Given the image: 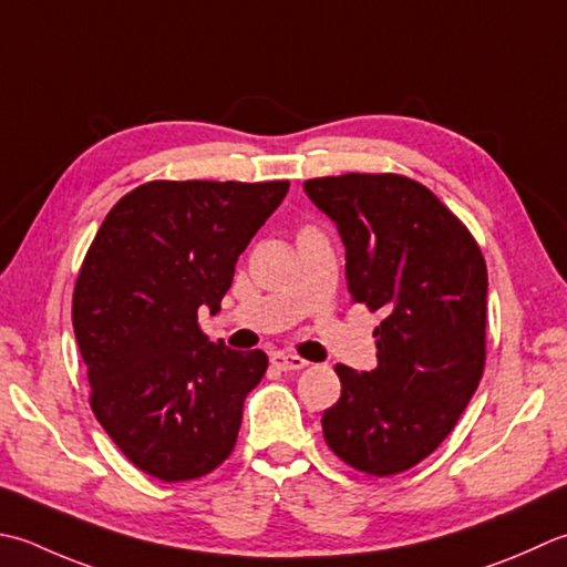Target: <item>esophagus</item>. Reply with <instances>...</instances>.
<instances>
[{
  "mask_svg": "<svg viewBox=\"0 0 567 567\" xmlns=\"http://www.w3.org/2000/svg\"><path fill=\"white\" fill-rule=\"evenodd\" d=\"M270 363L277 371H302L309 361L302 357H295V353H285V351H272L270 353Z\"/></svg>",
  "mask_w": 567,
  "mask_h": 567,
  "instance_id": "obj_1",
  "label": "esophagus"
}]
</instances>
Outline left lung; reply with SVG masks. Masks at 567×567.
Segmentation results:
<instances>
[{
	"mask_svg": "<svg viewBox=\"0 0 567 567\" xmlns=\"http://www.w3.org/2000/svg\"><path fill=\"white\" fill-rule=\"evenodd\" d=\"M347 246V287L381 312L379 365H334L341 398L324 410L329 450L369 476L408 472L435 452L482 381L486 262L440 198L401 174L305 182Z\"/></svg>",
	"mask_w": 567,
	"mask_h": 567,
	"instance_id": "8db88e82",
	"label": "left lung"
}]
</instances>
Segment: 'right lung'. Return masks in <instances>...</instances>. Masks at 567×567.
I'll return each instance as SVG.
<instances>
[{"mask_svg":"<svg viewBox=\"0 0 567 567\" xmlns=\"http://www.w3.org/2000/svg\"><path fill=\"white\" fill-rule=\"evenodd\" d=\"M290 182H147L110 208L73 290V329L97 423L162 482L214 472L268 371L198 329L220 309L238 255Z\"/></svg>","mask_w":567,"mask_h":567,"instance_id":"right-lung-1","label":"right lung"}]
</instances>
